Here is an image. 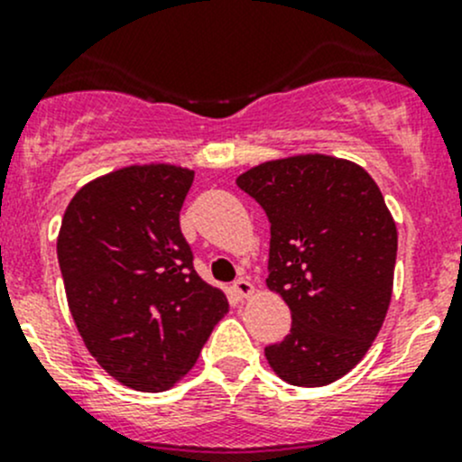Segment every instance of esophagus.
I'll use <instances>...</instances> for the list:
<instances>
[{
    "label": "esophagus",
    "mask_w": 462,
    "mask_h": 462,
    "mask_svg": "<svg viewBox=\"0 0 462 462\" xmlns=\"http://www.w3.org/2000/svg\"><path fill=\"white\" fill-rule=\"evenodd\" d=\"M232 291H235V295L239 297V300H245V297H250L254 292V288H253V283L248 282V279H244V277H239L236 279L235 283H232Z\"/></svg>",
    "instance_id": "34e87169"
}]
</instances>
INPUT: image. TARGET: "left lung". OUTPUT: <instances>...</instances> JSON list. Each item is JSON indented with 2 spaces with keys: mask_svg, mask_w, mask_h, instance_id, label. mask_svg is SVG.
Listing matches in <instances>:
<instances>
[{
  "mask_svg": "<svg viewBox=\"0 0 462 462\" xmlns=\"http://www.w3.org/2000/svg\"><path fill=\"white\" fill-rule=\"evenodd\" d=\"M270 221L268 283L292 315L265 360L295 386H324L369 351L393 288L398 232L375 180L360 165L309 153L236 179Z\"/></svg>",
  "mask_w": 462,
  "mask_h": 462,
  "instance_id": "left-lung-1",
  "label": "left lung"
}]
</instances>
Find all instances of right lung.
<instances>
[{
  "label": "right lung",
  "instance_id": "add662e5",
  "mask_svg": "<svg viewBox=\"0 0 462 462\" xmlns=\"http://www.w3.org/2000/svg\"><path fill=\"white\" fill-rule=\"evenodd\" d=\"M194 171L134 165L69 203L58 261L88 353L136 391H165L199 360L227 300L194 270L180 208Z\"/></svg>",
  "mask_w": 462,
  "mask_h": 462
}]
</instances>
